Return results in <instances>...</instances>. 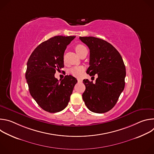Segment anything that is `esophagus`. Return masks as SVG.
I'll list each match as a JSON object with an SVG mask.
<instances>
[{
	"instance_id": "1",
	"label": "esophagus",
	"mask_w": 154,
	"mask_h": 154,
	"mask_svg": "<svg viewBox=\"0 0 154 154\" xmlns=\"http://www.w3.org/2000/svg\"><path fill=\"white\" fill-rule=\"evenodd\" d=\"M77 81H78V82H82V80L78 79H77Z\"/></svg>"
}]
</instances>
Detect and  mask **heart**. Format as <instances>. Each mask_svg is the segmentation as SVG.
I'll use <instances>...</instances> for the list:
<instances>
[{
	"instance_id": "obj_1",
	"label": "heart",
	"mask_w": 154,
	"mask_h": 154,
	"mask_svg": "<svg viewBox=\"0 0 154 154\" xmlns=\"http://www.w3.org/2000/svg\"><path fill=\"white\" fill-rule=\"evenodd\" d=\"M86 48L82 45H77L75 47V51L77 54H79L80 52H81L83 49H85ZM83 71V68L82 67H75L70 70V73L73 75L75 77H80Z\"/></svg>"
}]
</instances>
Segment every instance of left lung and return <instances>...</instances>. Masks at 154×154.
Listing matches in <instances>:
<instances>
[{
	"label": "left lung",
	"instance_id": "left-lung-1",
	"mask_svg": "<svg viewBox=\"0 0 154 154\" xmlns=\"http://www.w3.org/2000/svg\"><path fill=\"white\" fill-rule=\"evenodd\" d=\"M90 49V66L86 73L97 74L96 83L84 79L82 98L90 111L103 113L112 109L124 89L125 67L119 52L107 41L93 36L80 37Z\"/></svg>",
	"mask_w": 154,
	"mask_h": 154
}]
</instances>
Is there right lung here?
Here are the masks:
<instances>
[{
    "instance_id": "obj_1",
    "label": "right lung",
    "mask_w": 154,
    "mask_h": 154,
    "mask_svg": "<svg viewBox=\"0 0 154 154\" xmlns=\"http://www.w3.org/2000/svg\"><path fill=\"white\" fill-rule=\"evenodd\" d=\"M75 36H55L44 41L30 56L26 79L30 93L38 105L49 113L59 112L68 104L77 79L65 75L60 82L55 77L64 67V53Z\"/></svg>"
}]
</instances>
